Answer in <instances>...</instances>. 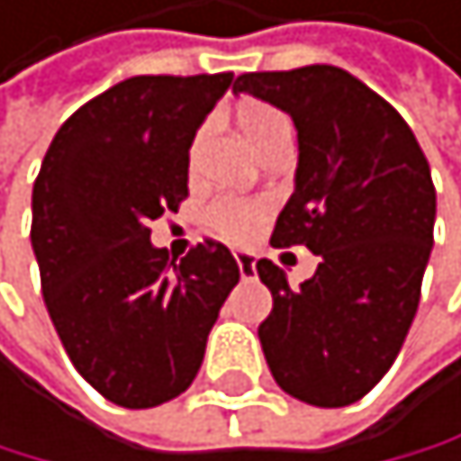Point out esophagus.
Returning <instances> with one entry per match:
<instances>
[{"label":"esophagus","mask_w":461,"mask_h":461,"mask_svg":"<svg viewBox=\"0 0 461 461\" xmlns=\"http://www.w3.org/2000/svg\"><path fill=\"white\" fill-rule=\"evenodd\" d=\"M235 265H238L240 276H244V279L256 276V261H253V256H249V253H244V249H238V253H235Z\"/></svg>","instance_id":"34e87169"}]
</instances>
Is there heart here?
<instances>
[{
	"instance_id": "obj_1",
	"label": "heart",
	"mask_w": 461,
	"mask_h": 461,
	"mask_svg": "<svg viewBox=\"0 0 461 461\" xmlns=\"http://www.w3.org/2000/svg\"><path fill=\"white\" fill-rule=\"evenodd\" d=\"M235 122L240 135L256 152L273 138L288 135V120L282 111L261 103V99H240L235 105ZM261 221H265V205L256 200H240V196H223L208 208V226L214 235H221L229 244H247L253 240Z\"/></svg>"
}]
</instances>
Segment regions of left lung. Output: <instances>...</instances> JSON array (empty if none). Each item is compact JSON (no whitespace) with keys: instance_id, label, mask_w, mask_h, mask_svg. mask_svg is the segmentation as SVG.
I'll use <instances>...</instances> for the list:
<instances>
[{"instance_id":"obj_1","label":"left lung","mask_w":461,"mask_h":461,"mask_svg":"<svg viewBox=\"0 0 461 461\" xmlns=\"http://www.w3.org/2000/svg\"><path fill=\"white\" fill-rule=\"evenodd\" d=\"M232 90L297 126L294 194L270 244L321 258L300 288L270 258L256 265L273 294L258 326L267 367L303 403L350 406L385 376L418 312L436 223L427 155L406 120L341 67L244 73Z\"/></svg>"}]
</instances>
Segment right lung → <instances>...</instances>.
Instances as JSON below:
<instances>
[{"instance_id":"1","label":"right lung","mask_w":461,"mask_h":461,"mask_svg":"<svg viewBox=\"0 0 461 461\" xmlns=\"http://www.w3.org/2000/svg\"><path fill=\"white\" fill-rule=\"evenodd\" d=\"M232 73L135 76L90 99L52 138L32 191V247L69 362L122 409L179 397L240 270L203 240L179 265L149 223L188 196L196 129Z\"/></svg>"}]
</instances>
